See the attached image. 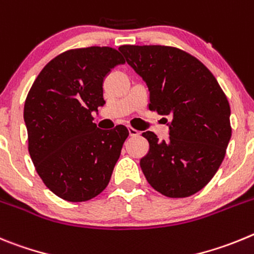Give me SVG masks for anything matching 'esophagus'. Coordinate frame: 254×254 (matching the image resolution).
Here are the masks:
<instances>
[{"mask_svg":"<svg viewBox=\"0 0 254 254\" xmlns=\"http://www.w3.org/2000/svg\"><path fill=\"white\" fill-rule=\"evenodd\" d=\"M127 130H129V135L130 136H138L139 135V131L136 129H134V127H127Z\"/></svg>","mask_w":254,"mask_h":254,"instance_id":"34e87169","label":"esophagus"}]
</instances>
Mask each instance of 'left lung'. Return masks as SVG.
I'll list each match as a JSON object with an SVG mask.
<instances>
[{
  "label": "left lung",
  "mask_w": 254,
  "mask_h": 254,
  "mask_svg": "<svg viewBox=\"0 0 254 254\" xmlns=\"http://www.w3.org/2000/svg\"><path fill=\"white\" fill-rule=\"evenodd\" d=\"M119 50L149 90V110L171 118L170 138L144 131L149 152L140 168L167 197H189L219 170L232 136L230 106L212 73L197 58L164 45H122Z\"/></svg>",
  "instance_id": "left-lung-1"
}]
</instances>
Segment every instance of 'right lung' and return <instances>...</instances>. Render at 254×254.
<instances>
[{
    "label": "right lung",
    "mask_w": 254,
    "mask_h": 254,
    "mask_svg": "<svg viewBox=\"0 0 254 254\" xmlns=\"http://www.w3.org/2000/svg\"><path fill=\"white\" fill-rule=\"evenodd\" d=\"M124 63L114 48L67 50L43 68L27 93L31 161L45 186L63 200H91L110 182L129 131L124 125L99 129L92 113L105 104L107 73Z\"/></svg>",
    "instance_id": "right-lung-1"
}]
</instances>
